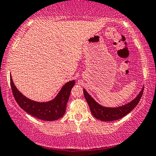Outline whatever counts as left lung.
<instances>
[{
    "mask_svg": "<svg viewBox=\"0 0 156 156\" xmlns=\"http://www.w3.org/2000/svg\"><path fill=\"white\" fill-rule=\"evenodd\" d=\"M143 92H144V88L141 89L137 97L129 103L119 106V107L112 108L105 107V106L100 105L89 95V94L85 90V89H84V97L89 104L91 114L96 119L103 121H116L127 115L137 106L142 97Z\"/></svg>",
    "mask_w": 156,
    "mask_h": 156,
    "instance_id": "8db88e82",
    "label": "left lung"
}]
</instances>
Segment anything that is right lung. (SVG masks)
<instances>
[{
	"label": "right lung",
	"instance_id": "obj_1",
	"mask_svg": "<svg viewBox=\"0 0 156 156\" xmlns=\"http://www.w3.org/2000/svg\"><path fill=\"white\" fill-rule=\"evenodd\" d=\"M10 86L15 99L21 108L27 114L38 119L52 121L60 119L65 114L66 106L69 100L72 88L75 84V81L66 83L59 91L56 97L50 101L38 102L25 97L15 86L10 74Z\"/></svg>",
	"mask_w": 156,
	"mask_h": 156
}]
</instances>
